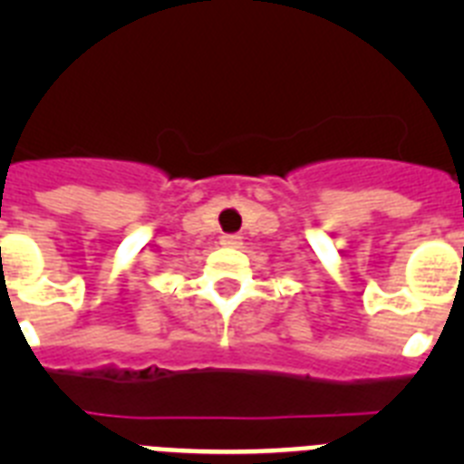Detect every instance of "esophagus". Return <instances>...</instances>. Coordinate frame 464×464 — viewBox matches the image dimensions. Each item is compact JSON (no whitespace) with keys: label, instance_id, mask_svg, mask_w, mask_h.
Here are the masks:
<instances>
[{"label":"esophagus","instance_id":"1","mask_svg":"<svg viewBox=\"0 0 464 464\" xmlns=\"http://www.w3.org/2000/svg\"><path fill=\"white\" fill-rule=\"evenodd\" d=\"M220 244L227 246V248H239L241 237L239 235H223L220 237Z\"/></svg>","mask_w":464,"mask_h":464}]
</instances>
